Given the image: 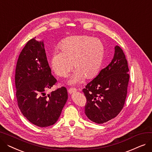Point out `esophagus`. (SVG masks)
Instances as JSON below:
<instances>
[{"instance_id":"1","label":"esophagus","mask_w":152,"mask_h":152,"mask_svg":"<svg viewBox=\"0 0 152 152\" xmlns=\"http://www.w3.org/2000/svg\"><path fill=\"white\" fill-rule=\"evenodd\" d=\"M68 93H69V94H72V93L76 92V91H77V89H76V88H73V87H71V88H69V89H68Z\"/></svg>"}]
</instances>
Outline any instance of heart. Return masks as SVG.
I'll return each mask as SVG.
<instances>
[{"instance_id": "obj_1", "label": "heart", "mask_w": 152, "mask_h": 152, "mask_svg": "<svg viewBox=\"0 0 152 152\" xmlns=\"http://www.w3.org/2000/svg\"><path fill=\"white\" fill-rule=\"evenodd\" d=\"M60 52H55L50 58V67L57 76L65 77L75 69L69 83L76 84L86 77L96 76L101 68L105 48L100 40L87 36L66 38L59 45ZM73 63L72 64V63Z\"/></svg>"}]
</instances>
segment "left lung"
<instances>
[{"mask_svg":"<svg viewBox=\"0 0 152 152\" xmlns=\"http://www.w3.org/2000/svg\"><path fill=\"white\" fill-rule=\"evenodd\" d=\"M113 60L83 89L87 99L85 114L90 120L103 124L117 116L122 110L129 81L126 56L115 47Z\"/></svg>","mask_w":152,"mask_h":152,"instance_id":"1","label":"left lung"}]
</instances>
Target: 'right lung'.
Here are the masks:
<instances>
[{"label": "right lung", "mask_w": 152, "mask_h": 152, "mask_svg": "<svg viewBox=\"0 0 152 152\" xmlns=\"http://www.w3.org/2000/svg\"><path fill=\"white\" fill-rule=\"evenodd\" d=\"M57 82L51 73L43 41L31 39L21 50L15 69L16 97L21 112L39 127L54 124L68 99L66 87L45 91Z\"/></svg>", "instance_id": "obj_1"}]
</instances>
